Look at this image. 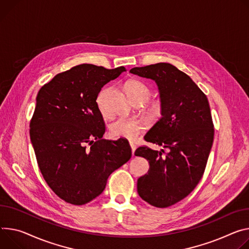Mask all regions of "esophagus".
<instances>
[{
  "label": "esophagus",
  "instance_id": "obj_1",
  "mask_svg": "<svg viewBox=\"0 0 249 249\" xmlns=\"http://www.w3.org/2000/svg\"><path fill=\"white\" fill-rule=\"evenodd\" d=\"M130 147H131V150H132V155L134 156L135 150H136V145H135V144H133V143H130Z\"/></svg>",
  "mask_w": 249,
  "mask_h": 249
}]
</instances>
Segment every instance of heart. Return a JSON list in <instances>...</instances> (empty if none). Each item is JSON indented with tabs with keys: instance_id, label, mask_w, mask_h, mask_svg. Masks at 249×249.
I'll use <instances>...</instances> for the list:
<instances>
[{
	"instance_id": "b5f03b06",
	"label": "heart",
	"mask_w": 249,
	"mask_h": 249,
	"mask_svg": "<svg viewBox=\"0 0 249 249\" xmlns=\"http://www.w3.org/2000/svg\"><path fill=\"white\" fill-rule=\"evenodd\" d=\"M125 89L134 103L136 102H146L152 95V89L145 82L132 78L125 83ZM103 91L98 97V103L101 107V97ZM149 114L153 118H157L162 113V104L159 101H155L149 106ZM144 123L138 119L134 118H118L110 125V134L113 137L127 139L133 141L136 139L139 135L144 131Z\"/></svg>"
}]
</instances>
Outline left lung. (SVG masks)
<instances>
[{
    "label": "left lung",
    "instance_id": "left-lung-1",
    "mask_svg": "<svg viewBox=\"0 0 249 249\" xmlns=\"http://www.w3.org/2000/svg\"><path fill=\"white\" fill-rule=\"evenodd\" d=\"M131 73L151 78L159 87L162 117L144 136L168 153L141 146L135 155L149 161L138 178L139 196L151 206L168 208L188 196L200 180L213 146L214 128L207 95L171 63L134 67Z\"/></svg>",
    "mask_w": 249,
    "mask_h": 249
}]
</instances>
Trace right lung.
<instances>
[{
    "label": "right lung",
    "mask_w": 249,
    "mask_h": 249,
    "mask_svg": "<svg viewBox=\"0 0 249 249\" xmlns=\"http://www.w3.org/2000/svg\"><path fill=\"white\" fill-rule=\"evenodd\" d=\"M125 67L80 64L56 74L37 93L30 136L39 171L64 201L82 206L98 196L107 178L132 156L129 142L102 139L105 123L96 102L103 85Z\"/></svg>",
    "instance_id": "1"
}]
</instances>
